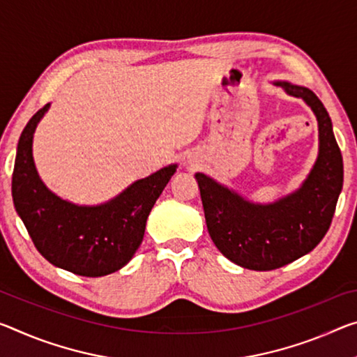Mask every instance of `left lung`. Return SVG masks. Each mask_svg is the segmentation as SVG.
Segmentation results:
<instances>
[{"label": "left lung", "mask_w": 357, "mask_h": 357, "mask_svg": "<svg viewBox=\"0 0 357 357\" xmlns=\"http://www.w3.org/2000/svg\"><path fill=\"white\" fill-rule=\"evenodd\" d=\"M302 98L318 121L319 152L301 188L273 203H254L211 176L195 173L209 236L218 250L243 268H280L313 251L331 227L343 188V158L332 121L310 89L276 81Z\"/></svg>", "instance_id": "1"}]
</instances>
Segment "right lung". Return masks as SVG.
<instances>
[{
    "label": "right lung",
    "instance_id": "obj_1",
    "mask_svg": "<svg viewBox=\"0 0 357 357\" xmlns=\"http://www.w3.org/2000/svg\"><path fill=\"white\" fill-rule=\"evenodd\" d=\"M50 103L26 123L17 144L13 173L15 211L36 250L55 267L81 276H105L132 260L143 241L146 220L178 165L135 181L100 205H76L55 195L39 178L33 137Z\"/></svg>",
    "mask_w": 357,
    "mask_h": 357
}]
</instances>
